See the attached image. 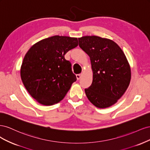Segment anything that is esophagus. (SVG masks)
<instances>
[{"instance_id": "obj_1", "label": "esophagus", "mask_w": 150, "mask_h": 150, "mask_svg": "<svg viewBox=\"0 0 150 150\" xmlns=\"http://www.w3.org/2000/svg\"><path fill=\"white\" fill-rule=\"evenodd\" d=\"M81 76H82V74H77L76 75V78H77V79L78 80H79L81 78Z\"/></svg>"}]
</instances>
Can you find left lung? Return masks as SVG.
<instances>
[{
    "instance_id": "left-lung-1",
    "label": "left lung",
    "mask_w": 150,
    "mask_h": 150,
    "mask_svg": "<svg viewBox=\"0 0 150 150\" xmlns=\"http://www.w3.org/2000/svg\"><path fill=\"white\" fill-rule=\"evenodd\" d=\"M79 46L90 57L93 82L85 93L99 108L115 104L128 89L131 69L125 54L112 40L98 36L78 38Z\"/></svg>"
}]
</instances>
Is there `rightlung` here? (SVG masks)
Listing matches in <instances>:
<instances>
[{"label":"right lung","instance_id":"right-lung-1","mask_svg":"<svg viewBox=\"0 0 150 150\" xmlns=\"http://www.w3.org/2000/svg\"><path fill=\"white\" fill-rule=\"evenodd\" d=\"M78 46L76 38L54 35L35 43L25 54L21 67V79L38 103L51 106L64 98L77 79L64 55Z\"/></svg>","mask_w":150,"mask_h":150}]
</instances>
